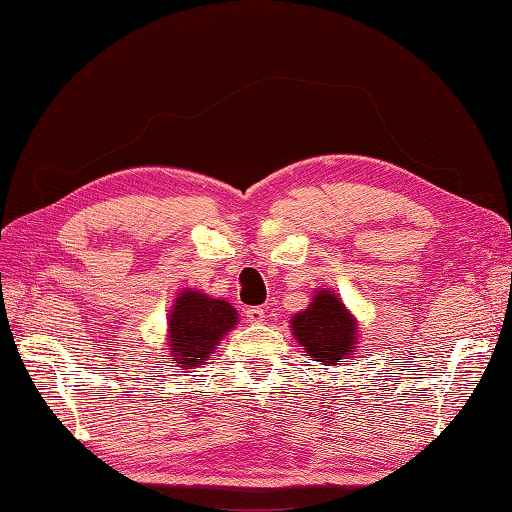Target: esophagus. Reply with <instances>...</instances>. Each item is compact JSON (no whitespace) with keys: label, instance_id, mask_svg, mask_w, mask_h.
Here are the masks:
<instances>
[{"label":"esophagus","instance_id":"34e87169","mask_svg":"<svg viewBox=\"0 0 512 512\" xmlns=\"http://www.w3.org/2000/svg\"><path fill=\"white\" fill-rule=\"evenodd\" d=\"M244 317L248 323H264L266 321V310L259 308V306H250L244 310Z\"/></svg>","mask_w":512,"mask_h":512}]
</instances>
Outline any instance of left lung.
Here are the masks:
<instances>
[{
    "instance_id": "left-lung-1",
    "label": "left lung",
    "mask_w": 512,
    "mask_h": 512,
    "mask_svg": "<svg viewBox=\"0 0 512 512\" xmlns=\"http://www.w3.org/2000/svg\"><path fill=\"white\" fill-rule=\"evenodd\" d=\"M295 339L303 345L310 361L343 365L356 343V325L339 297L328 290L317 292L310 308L292 317Z\"/></svg>"
}]
</instances>
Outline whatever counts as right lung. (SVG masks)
I'll return each mask as SVG.
<instances>
[{"mask_svg": "<svg viewBox=\"0 0 512 512\" xmlns=\"http://www.w3.org/2000/svg\"><path fill=\"white\" fill-rule=\"evenodd\" d=\"M237 323V312L222 299L187 290L169 317V347L178 367H198L213 356V347Z\"/></svg>", "mask_w": 512, "mask_h": 512, "instance_id": "add662e5", "label": "right lung"}]
</instances>
